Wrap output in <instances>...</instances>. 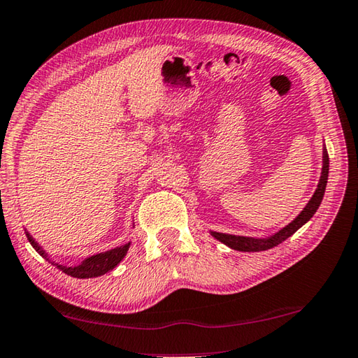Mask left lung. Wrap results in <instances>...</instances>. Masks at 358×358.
I'll return each instance as SVG.
<instances>
[{
  "mask_svg": "<svg viewBox=\"0 0 358 358\" xmlns=\"http://www.w3.org/2000/svg\"><path fill=\"white\" fill-rule=\"evenodd\" d=\"M327 178H329V155L326 147L322 148V171H321V177H320V183H317V187L313 196L308 200V203L305 205L303 210L299 213V216L291 220V222L283 227L282 230H278L274 235H271L268 238H252V236H238V235H229V233H219V231H210L211 236H214L217 241L224 243L225 245H229L230 249H235L239 252H262V250H268L272 249V247L278 245L283 243L285 239L289 238L291 235L301 229L302 225H305L308 220L313 217V214L316 213L317 208H320L324 192H326V186H327Z\"/></svg>",
  "mask_w": 358,
  "mask_h": 358,
  "instance_id": "8db88e82",
  "label": "left lung"
}]
</instances>
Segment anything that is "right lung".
Instances as JSON below:
<instances>
[{"instance_id": "add662e5", "label": "right lung", "mask_w": 358, "mask_h": 358, "mask_svg": "<svg viewBox=\"0 0 358 358\" xmlns=\"http://www.w3.org/2000/svg\"><path fill=\"white\" fill-rule=\"evenodd\" d=\"M24 233H26V238H28V241L31 243L32 247H34L37 253H41L45 259H48L51 264H55L57 269H61L64 272V274L71 275L75 278H92V277H99V275L106 274V272L113 271L115 266L119 264L123 258H125L127 252L129 249V243H127L123 245L115 247V249L84 258L78 266H64V264L51 262L50 257L45 253L42 247L38 245V243L34 241V238H32L28 231H24Z\"/></svg>"}]
</instances>
